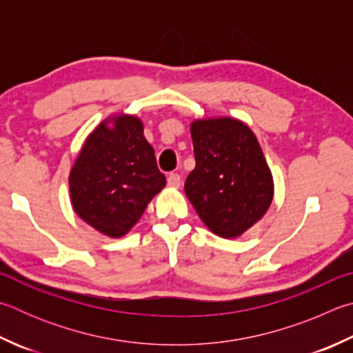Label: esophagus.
Masks as SVG:
<instances>
[{
	"label": "esophagus",
	"instance_id": "obj_1",
	"mask_svg": "<svg viewBox=\"0 0 353 353\" xmlns=\"http://www.w3.org/2000/svg\"><path fill=\"white\" fill-rule=\"evenodd\" d=\"M181 183H182L181 174H177V172H170V176H168L170 187H181Z\"/></svg>",
	"mask_w": 353,
	"mask_h": 353
}]
</instances>
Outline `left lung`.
<instances>
[{"label": "left lung", "instance_id": "left-lung-1", "mask_svg": "<svg viewBox=\"0 0 353 353\" xmlns=\"http://www.w3.org/2000/svg\"><path fill=\"white\" fill-rule=\"evenodd\" d=\"M196 168L185 194L211 232L238 238L265 214L273 179L253 131L236 119L196 120L191 125Z\"/></svg>", "mask_w": 353, "mask_h": 353}]
</instances>
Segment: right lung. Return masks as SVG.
Here are the masks:
<instances>
[{
	"label": "right lung",
	"instance_id": "add662e5",
	"mask_svg": "<svg viewBox=\"0 0 353 353\" xmlns=\"http://www.w3.org/2000/svg\"><path fill=\"white\" fill-rule=\"evenodd\" d=\"M165 183L142 121L123 114L97 126L69 174L75 213L111 238L130 232Z\"/></svg>",
	"mask_w": 353,
	"mask_h": 353
}]
</instances>
